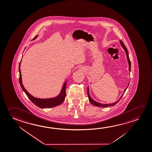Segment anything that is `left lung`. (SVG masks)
I'll list each match as a JSON object with an SVG mask.
<instances>
[{
    "instance_id": "obj_1",
    "label": "left lung",
    "mask_w": 152,
    "mask_h": 152,
    "mask_svg": "<svg viewBox=\"0 0 152 152\" xmlns=\"http://www.w3.org/2000/svg\"><path fill=\"white\" fill-rule=\"evenodd\" d=\"M120 42H121V46L122 47L124 48V50H125V51L126 52V56H127V61H128V63H129V71L130 72L131 71V61H130V59H129V53H128V50H127V49L126 48V47H125V45H124V43L122 42V41L121 40H120ZM129 85H128V86H129ZM128 86L126 87V88L125 89V90H124V93L126 91V89L128 87ZM89 88L88 87L87 88V94H88V97L89 101V102H91V104H93V105H94V106H98V107H107V106H114L115 105H116V104H117L119 101H120V99H121V97H123V95H124V93L123 94V95H121V97H120L119 99L118 100V101H116V102H115V103H112V104H101V103H98V102H97L96 101H94L93 99L91 98V97L89 95Z\"/></svg>"
}]
</instances>
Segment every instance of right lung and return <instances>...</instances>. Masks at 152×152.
Wrapping results in <instances>:
<instances>
[{
  "mask_svg": "<svg viewBox=\"0 0 152 152\" xmlns=\"http://www.w3.org/2000/svg\"><path fill=\"white\" fill-rule=\"evenodd\" d=\"M37 37V36H36L33 39H35ZM20 63L19 65V83L21 86V88L25 91V93L27 96L28 98L31 101L32 103H34L35 105H36L37 107L42 108H52L55 107L56 106L61 105V103L63 102L65 100L66 94V87L67 82H66L64 84L63 88L61 91V93L58 96H57L55 98H48V99H40V98H35L33 96H31L30 94L27 91L26 89L24 88L23 85L22 84V80H21V72H20Z\"/></svg>",
  "mask_w": 152,
  "mask_h": 152,
  "instance_id": "1",
  "label": "right lung"
}]
</instances>
